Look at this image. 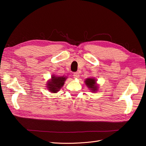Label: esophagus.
Returning <instances> with one entry per match:
<instances>
[{
	"mask_svg": "<svg viewBox=\"0 0 146 146\" xmlns=\"http://www.w3.org/2000/svg\"><path fill=\"white\" fill-rule=\"evenodd\" d=\"M74 78H78L79 77H80V75H79V73L77 72H74Z\"/></svg>",
	"mask_w": 146,
	"mask_h": 146,
	"instance_id": "obj_1",
	"label": "esophagus"
}]
</instances>
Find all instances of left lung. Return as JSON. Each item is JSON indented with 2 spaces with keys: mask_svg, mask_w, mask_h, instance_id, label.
Segmentation results:
<instances>
[{
  "mask_svg": "<svg viewBox=\"0 0 146 146\" xmlns=\"http://www.w3.org/2000/svg\"><path fill=\"white\" fill-rule=\"evenodd\" d=\"M96 81L97 80L94 78H88L85 81L86 86L92 92H96L98 90V86L97 85Z\"/></svg>",
  "mask_w": 146,
  "mask_h": 146,
  "instance_id": "left-lung-1",
  "label": "left lung"
}]
</instances>
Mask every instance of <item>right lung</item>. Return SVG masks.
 <instances>
[{
    "mask_svg": "<svg viewBox=\"0 0 146 146\" xmlns=\"http://www.w3.org/2000/svg\"><path fill=\"white\" fill-rule=\"evenodd\" d=\"M66 78L67 77L64 76L59 77L52 75L51 80H48L47 83V84L46 87L47 88V90L52 93H56L63 87Z\"/></svg>",
    "mask_w": 146,
    "mask_h": 146,
    "instance_id": "add662e5",
    "label": "right lung"
}]
</instances>
